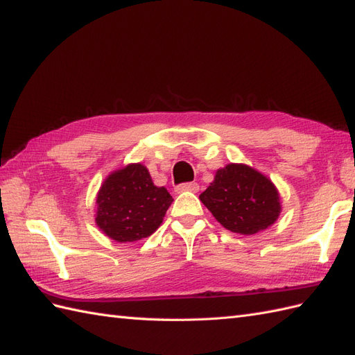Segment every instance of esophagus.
Instances as JSON below:
<instances>
[{
	"label": "esophagus",
	"mask_w": 355,
	"mask_h": 355,
	"mask_svg": "<svg viewBox=\"0 0 355 355\" xmlns=\"http://www.w3.org/2000/svg\"><path fill=\"white\" fill-rule=\"evenodd\" d=\"M176 191L178 193H184V191H191V193H198L199 191V184L198 182H184L176 185Z\"/></svg>",
	"instance_id": "esophagus-1"
}]
</instances>
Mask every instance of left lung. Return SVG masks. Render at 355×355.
<instances>
[{"mask_svg":"<svg viewBox=\"0 0 355 355\" xmlns=\"http://www.w3.org/2000/svg\"><path fill=\"white\" fill-rule=\"evenodd\" d=\"M200 200L220 225L243 235L266 230L281 212L277 188L261 173L241 164L220 168Z\"/></svg>","mask_w":355,"mask_h":355,"instance_id":"left-lung-1","label":"left lung"}]
</instances>
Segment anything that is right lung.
Instances as JSON below:
<instances>
[{
	"instance_id": "obj_1",
	"label": "right lung",
	"mask_w": 355,
	"mask_h": 355,
	"mask_svg": "<svg viewBox=\"0 0 355 355\" xmlns=\"http://www.w3.org/2000/svg\"><path fill=\"white\" fill-rule=\"evenodd\" d=\"M171 202L170 193L153 184L144 165L132 164L101 185L96 222L115 241H138L159 227Z\"/></svg>"
}]
</instances>
